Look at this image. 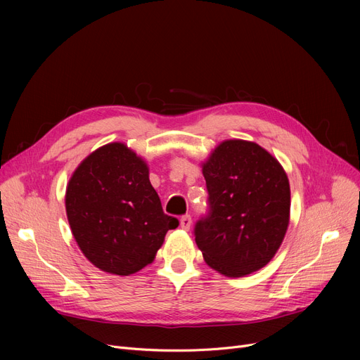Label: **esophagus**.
Wrapping results in <instances>:
<instances>
[{
    "instance_id": "1",
    "label": "esophagus",
    "mask_w": 360,
    "mask_h": 360,
    "mask_svg": "<svg viewBox=\"0 0 360 360\" xmlns=\"http://www.w3.org/2000/svg\"><path fill=\"white\" fill-rule=\"evenodd\" d=\"M191 224H193V219H191L190 214H185V216L181 217V228H182L184 231H190Z\"/></svg>"
}]
</instances>
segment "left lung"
I'll use <instances>...</instances> for the list:
<instances>
[{
    "instance_id": "left-lung-1",
    "label": "left lung",
    "mask_w": 360,
    "mask_h": 360,
    "mask_svg": "<svg viewBox=\"0 0 360 360\" xmlns=\"http://www.w3.org/2000/svg\"><path fill=\"white\" fill-rule=\"evenodd\" d=\"M202 166L210 213L195 224L207 266L228 277L271 261L290 220V185L278 160L254 141L224 140Z\"/></svg>"
}]
</instances>
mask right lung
<instances>
[{
    "label": "right lung",
    "mask_w": 360,
    "mask_h": 360,
    "mask_svg": "<svg viewBox=\"0 0 360 360\" xmlns=\"http://www.w3.org/2000/svg\"><path fill=\"white\" fill-rule=\"evenodd\" d=\"M72 236L102 271L129 276L151 264L178 219L163 213L148 166L124 143H109L74 170L65 191Z\"/></svg>",
    "instance_id": "add662e5"
}]
</instances>
